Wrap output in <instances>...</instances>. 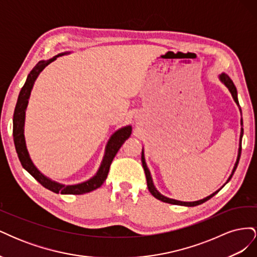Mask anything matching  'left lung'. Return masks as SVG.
Masks as SVG:
<instances>
[{
	"mask_svg": "<svg viewBox=\"0 0 257 257\" xmlns=\"http://www.w3.org/2000/svg\"><path fill=\"white\" fill-rule=\"evenodd\" d=\"M219 78H220V80H221L225 85H226L227 89H228V90H229V92L231 93V96H232V98H234V100L236 102V104L238 105V107H239V110H240V112H241V108H240V105H239V102H238V96H237V89H236V87H235L234 82H232V80H231V79L229 78V77H228L226 74H225V73H222V74L219 76ZM242 125H243V122H242V119H241V133H240V142H239L238 157H237V161H236V163H235L234 169H232V172H231V174H230L229 178L227 179L226 183L230 180L231 177H232V175H234L235 170H236V168H237V166H238L239 160H240V155H241V141H242V136H243V127H242ZM142 162H143V167H144V169H145V174H146V179H147V185H148V189H149L150 193L152 194V195H153L155 198H158L159 200L164 201V203L173 204V205H182V206H188V207H194V206H197V205H200V204L205 203V201H207L208 199H210V198H211L212 196H214L215 194L220 191V190H219V191H216V192L212 193L211 195H209V196H207L206 198H203V199L197 200V201H180V200H176V199L168 198V197H166V196H164V195H162V194H161L157 189H155V186H154L153 181H152V177H151V174H150V170L148 169L147 164H146L144 150H143V152H142ZM226 183H225V184H226Z\"/></svg>",
	"mask_w": 257,
	"mask_h": 257,
	"instance_id": "left-lung-1",
	"label": "left lung"
}]
</instances>
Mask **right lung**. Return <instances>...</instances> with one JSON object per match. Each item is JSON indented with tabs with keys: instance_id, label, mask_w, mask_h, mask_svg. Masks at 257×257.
Here are the masks:
<instances>
[{
	"instance_id": "right-lung-1",
	"label": "right lung",
	"mask_w": 257,
	"mask_h": 257,
	"mask_svg": "<svg viewBox=\"0 0 257 257\" xmlns=\"http://www.w3.org/2000/svg\"><path fill=\"white\" fill-rule=\"evenodd\" d=\"M67 53L69 52L58 54V56L53 57L52 59H49L47 61H40L28 75L26 83L19 93L16 107H15L14 118H13V136H14L15 147H16V151L22 167L25 168L31 176H33L36 180L44 186V188L48 189L57 194L61 193V194H72V195H80V194H85L98 189L99 186L104 183V181L106 180V178L108 176V173H109L111 162L115 157L116 152L119 151L121 146L132 134V126L127 125L118 130L109 138V141H108L106 146L104 159L102 161V164H100L97 170L96 175L93 176L91 179H89V180L84 181L82 183L74 184V185L61 184L59 182L52 181L51 179L43 175L40 170L36 168V166L33 164L32 160L30 158V154L28 152L27 145H26V138H25L26 110L28 107L30 94H31V91H32L33 84L36 78L38 77V75L41 74L43 69L48 64H50L51 62L56 60L58 57L63 56V54H67Z\"/></svg>"
}]
</instances>
